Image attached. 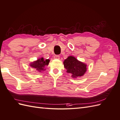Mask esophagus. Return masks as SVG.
Returning a JSON list of instances; mask_svg holds the SVG:
<instances>
[{
	"mask_svg": "<svg viewBox=\"0 0 120 120\" xmlns=\"http://www.w3.org/2000/svg\"><path fill=\"white\" fill-rule=\"evenodd\" d=\"M54 59H57V60L60 59V56L58 55H54Z\"/></svg>",
	"mask_w": 120,
	"mask_h": 120,
	"instance_id": "esophagus-1",
	"label": "esophagus"
}]
</instances>
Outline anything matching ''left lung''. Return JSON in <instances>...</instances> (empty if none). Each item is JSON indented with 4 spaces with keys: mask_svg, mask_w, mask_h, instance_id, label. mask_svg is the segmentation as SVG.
<instances>
[{
    "mask_svg": "<svg viewBox=\"0 0 120 120\" xmlns=\"http://www.w3.org/2000/svg\"><path fill=\"white\" fill-rule=\"evenodd\" d=\"M64 65L67 72L72 74L73 78L81 77L86 71V65L78 60L75 57L70 56L64 62Z\"/></svg>",
    "mask_w": 120,
    "mask_h": 120,
    "instance_id": "1",
    "label": "left lung"
}]
</instances>
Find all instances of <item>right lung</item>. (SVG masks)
I'll return each mask as SVG.
<instances>
[{
    "label": "right lung",
    "instance_id": "1",
    "mask_svg": "<svg viewBox=\"0 0 120 120\" xmlns=\"http://www.w3.org/2000/svg\"><path fill=\"white\" fill-rule=\"evenodd\" d=\"M49 62H50L49 60L48 59L45 60L43 57H42L37 60L36 61L31 63L30 65L32 68L41 72L45 70V69H44L45 67V66L48 65Z\"/></svg>",
    "mask_w": 120,
    "mask_h": 120
}]
</instances>
